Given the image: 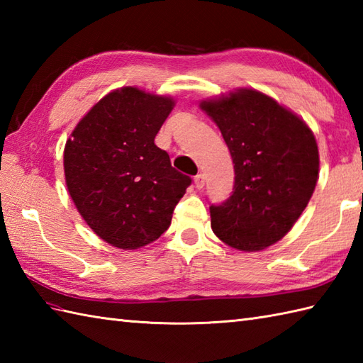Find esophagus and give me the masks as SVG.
Wrapping results in <instances>:
<instances>
[{"instance_id":"1","label":"esophagus","mask_w":363,"mask_h":363,"mask_svg":"<svg viewBox=\"0 0 363 363\" xmlns=\"http://www.w3.org/2000/svg\"><path fill=\"white\" fill-rule=\"evenodd\" d=\"M194 181H195V187H196L198 190H201V189L204 187V184H206V177H204L203 173H199V174L195 176Z\"/></svg>"}]
</instances>
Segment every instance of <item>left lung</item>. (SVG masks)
<instances>
[{"mask_svg": "<svg viewBox=\"0 0 363 363\" xmlns=\"http://www.w3.org/2000/svg\"><path fill=\"white\" fill-rule=\"evenodd\" d=\"M199 107L221 130L234 162V191L211 206L213 234L254 252L279 242L309 204L320 172L307 123L256 89L240 87Z\"/></svg>", "mask_w": 363, "mask_h": 363, "instance_id": "left-lung-1", "label": "left lung"}]
</instances>
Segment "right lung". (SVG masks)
<instances>
[{"mask_svg":"<svg viewBox=\"0 0 363 363\" xmlns=\"http://www.w3.org/2000/svg\"><path fill=\"white\" fill-rule=\"evenodd\" d=\"M174 99L138 87L103 96L65 143L64 173L76 209L120 250H138L168 229L191 179L154 145Z\"/></svg>","mask_w":363,"mask_h":363,"instance_id":"add662e5","label":"right lung"}]
</instances>
